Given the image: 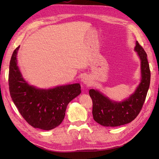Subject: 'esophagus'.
Segmentation results:
<instances>
[{"label":"esophagus","mask_w":159,"mask_h":159,"mask_svg":"<svg viewBox=\"0 0 159 159\" xmlns=\"http://www.w3.org/2000/svg\"><path fill=\"white\" fill-rule=\"evenodd\" d=\"M82 82L85 84V85H90L92 84V80L89 78V76H85L83 77L82 79Z\"/></svg>","instance_id":"obj_1"}]
</instances>
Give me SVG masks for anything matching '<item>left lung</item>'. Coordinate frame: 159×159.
<instances>
[{
	"instance_id": "8db88e82",
	"label": "left lung",
	"mask_w": 159,
	"mask_h": 159,
	"mask_svg": "<svg viewBox=\"0 0 159 159\" xmlns=\"http://www.w3.org/2000/svg\"><path fill=\"white\" fill-rule=\"evenodd\" d=\"M134 51L141 60V79L139 85L129 98L117 102L110 100L98 90H89L93 102V120L103 126L116 127L131 122L142 109L150 83V70L147 54L136 42Z\"/></svg>"
}]
</instances>
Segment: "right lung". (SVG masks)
<instances>
[{
	"mask_svg": "<svg viewBox=\"0 0 159 159\" xmlns=\"http://www.w3.org/2000/svg\"><path fill=\"white\" fill-rule=\"evenodd\" d=\"M13 51L9 64L10 95L20 113L35 128L50 130L62 122L67 104L81 92L79 83L40 89L30 85L23 79L17 66V53Z\"/></svg>",
	"mask_w": 159,
	"mask_h": 159,
	"instance_id": "obj_1",
	"label": "right lung"
}]
</instances>
